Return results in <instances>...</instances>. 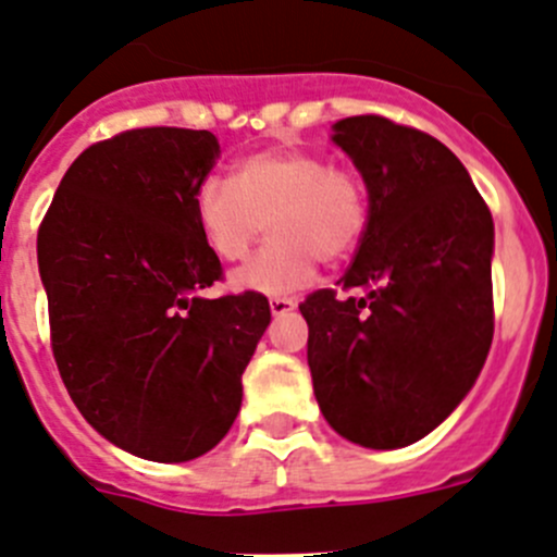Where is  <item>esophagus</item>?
<instances>
[{"mask_svg": "<svg viewBox=\"0 0 557 557\" xmlns=\"http://www.w3.org/2000/svg\"><path fill=\"white\" fill-rule=\"evenodd\" d=\"M296 307V299H290V296H272L269 299V310H272V314H285L290 312Z\"/></svg>", "mask_w": 557, "mask_h": 557, "instance_id": "esophagus-1", "label": "esophagus"}]
</instances>
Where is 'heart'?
<instances>
[{
    "label": "heart",
    "mask_w": 557,
    "mask_h": 557,
    "mask_svg": "<svg viewBox=\"0 0 557 557\" xmlns=\"http://www.w3.org/2000/svg\"><path fill=\"white\" fill-rule=\"evenodd\" d=\"M194 212L223 261H243L267 223L272 239L234 274V285L285 294L312 277L318 258L339 263L356 252L367 234L369 199L361 177L331 166L323 153L272 148L239 161L234 183L201 180Z\"/></svg>",
    "instance_id": "heart-1"
}]
</instances>
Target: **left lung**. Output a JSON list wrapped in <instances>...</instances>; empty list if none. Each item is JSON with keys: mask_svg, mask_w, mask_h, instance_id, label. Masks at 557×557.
<instances>
[{"mask_svg": "<svg viewBox=\"0 0 557 557\" xmlns=\"http://www.w3.org/2000/svg\"><path fill=\"white\" fill-rule=\"evenodd\" d=\"M369 190V223L334 288L299 305L331 429L372 450L423 440L480 377L493 342V218L450 148L383 115L334 123Z\"/></svg>", "mask_w": 557, "mask_h": 557, "instance_id": "left-lung-1", "label": "left lung"}]
</instances>
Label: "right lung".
I'll return each instance as SVG.
<instances>
[{
  "instance_id": "add662e5",
  "label": "right lung",
  "mask_w": 557,
  "mask_h": 557,
  "mask_svg": "<svg viewBox=\"0 0 557 557\" xmlns=\"http://www.w3.org/2000/svg\"><path fill=\"white\" fill-rule=\"evenodd\" d=\"M221 156L212 132L128 128L91 145L37 232L55 367L83 418L121 450L199 458L232 429L243 372L272 312L223 277L194 212Z\"/></svg>"
}]
</instances>
